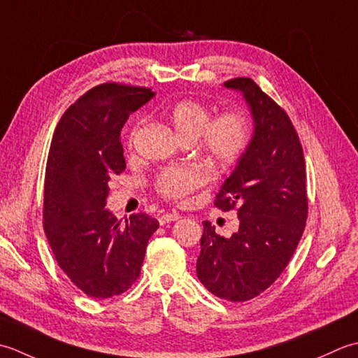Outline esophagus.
<instances>
[{
  "mask_svg": "<svg viewBox=\"0 0 358 358\" xmlns=\"http://www.w3.org/2000/svg\"><path fill=\"white\" fill-rule=\"evenodd\" d=\"M180 215L179 213H176V211H170V213H165V215H162L159 217V222H160V225H165V224H169V222H173V221H178V220H180Z\"/></svg>",
  "mask_w": 358,
  "mask_h": 358,
  "instance_id": "1",
  "label": "esophagus"
}]
</instances>
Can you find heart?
I'll return each instance as SVG.
<instances>
[{"instance_id":"b5f03b06","label":"heart","mask_w":358,"mask_h":358,"mask_svg":"<svg viewBox=\"0 0 358 358\" xmlns=\"http://www.w3.org/2000/svg\"><path fill=\"white\" fill-rule=\"evenodd\" d=\"M166 117L182 141L198 143L203 155L220 166L238 162L252 138L250 123L244 114L225 111L211 119L210 108L194 99L179 100L170 108ZM136 134L137 127L131 131L129 145ZM206 182L207 173L201 166H166L156 176L155 188L165 199L184 202Z\"/></svg>"}]
</instances>
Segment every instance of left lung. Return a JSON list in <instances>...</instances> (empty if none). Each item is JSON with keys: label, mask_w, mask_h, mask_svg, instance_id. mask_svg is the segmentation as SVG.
I'll use <instances>...</instances> for the list:
<instances>
[{"label": "left lung", "mask_w": 358, "mask_h": 358, "mask_svg": "<svg viewBox=\"0 0 358 358\" xmlns=\"http://www.w3.org/2000/svg\"><path fill=\"white\" fill-rule=\"evenodd\" d=\"M224 85L244 94L255 134L215 199L222 211H238L239 230L224 238L203 221L196 272L211 294L238 303L271 287L294 257L308 220V179L287 113L249 77Z\"/></svg>", "instance_id": "1"}]
</instances>
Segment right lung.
<instances>
[{
  "instance_id": "1",
  "label": "right lung",
  "mask_w": 358,
  "mask_h": 358,
  "mask_svg": "<svg viewBox=\"0 0 358 358\" xmlns=\"http://www.w3.org/2000/svg\"><path fill=\"white\" fill-rule=\"evenodd\" d=\"M152 96L150 87L101 83L77 99L54 131L43 227L58 266L87 296L105 300L133 286L159 229L147 213L122 222L105 208L109 178L127 169L120 131Z\"/></svg>"
}]
</instances>
